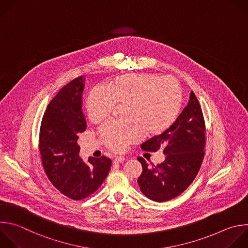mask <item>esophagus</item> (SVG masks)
<instances>
[{"label":"esophagus","mask_w":248,"mask_h":248,"mask_svg":"<svg viewBox=\"0 0 248 248\" xmlns=\"http://www.w3.org/2000/svg\"><path fill=\"white\" fill-rule=\"evenodd\" d=\"M124 159H125V158H124V156H116V157L114 158V162L120 163V162H123Z\"/></svg>","instance_id":"esophagus-1"}]
</instances>
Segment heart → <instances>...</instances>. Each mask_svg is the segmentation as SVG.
I'll list each match as a JSON object with an SVG mask.
<instances>
[{
	"instance_id": "obj_1",
	"label": "heart",
	"mask_w": 248,
	"mask_h": 248,
	"mask_svg": "<svg viewBox=\"0 0 248 248\" xmlns=\"http://www.w3.org/2000/svg\"><path fill=\"white\" fill-rule=\"evenodd\" d=\"M107 89L95 88L88 95L89 120H105L116 105H126L125 124L109 122L98 131L102 143L121 153L139 142L146 134L156 137L175 122L181 107L182 93L176 82L155 74H128L111 80Z\"/></svg>"
}]
</instances>
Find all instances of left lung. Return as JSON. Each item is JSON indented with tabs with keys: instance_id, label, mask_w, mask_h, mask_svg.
Instances as JSON below:
<instances>
[{
	"instance_id": "obj_1",
	"label": "left lung",
	"mask_w": 248,
	"mask_h": 248,
	"mask_svg": "<svg viewBox=\"0 0 248 248\" xmlns=\"http://www.w3.org/2000/svg\"><path fill=\"white\" fill-rule=\"evenodd\" d=\"M205 123L201 104L192 92L189 103L172 125L159 136L141 145L146 152L162 150L166 159L148 166L139 156L142 173L138 177L141 192L150 200L163 202L181 195L198 175L205 154Z\"/></svg>"
}]
</instances>
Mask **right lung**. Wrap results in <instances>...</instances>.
<instances>
[{
  "instance_id": "add662e5",
  "label": "right lung",
  "mask_w": 248,
  "mask_h": 248,
  "mask_svg": "<svg viewBox=\"0 0 248 248\" xmlns=\"http://www.w3.org/2000/svg\"><path fill=\"white\" fill-rule=\"evenodd\" d=\"M82 91L84 78L79 76L58 92L44 114L39 138L46 175L61 194L74 201L93 195L112 166L111 158L105 155L91 156L89 163L78 156V134L87 128L81 111Z\"/></svg>"
}]
</instances>
